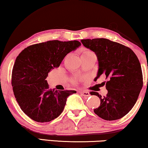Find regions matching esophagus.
I'll return each mask as SVG.
<instances>
[{"mask_svg":"<svg viewBox=\"0 0 148 148\" xmlns=\"http://www.w3.org/2000/svg\"><path fill=\"white\" fill-rule=\"evenodd\" d=\"M81 94L82 95V96H90V94L88 92H86V91H82V92H81Z\"/></svg>","mask_w":148,"mask_h":148,"instance_id":"obj_1","label":"esophagus"}]
</instances>
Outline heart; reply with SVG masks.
<instances>
[{
    "mask_svg": "<svg viewBox=\"0 0 148 148\" xmlns=\"http://www.w3.org/2000/svg\"><path fill=\"white\" fill-rule=\"evenodd\" d=\"M90 52V51H89V50H86V51L84 52H84Z\"/></svg>",
    "mask_w": 148,
    "mask_h": 148,
    "instance_id": "b5f03b06",
    "label": "heart"
}]
</instances>
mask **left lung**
<instances>
[{
    "label": "left lung",
    "instance_id": "1",
    "mask_svg": "<svg viewBox=\"0 0 148 148\" xmlns=\"http://www.w3.org/2000/svg\"><path fill=\"white\" fill-rule=\"evenodd\" d=\"M85 47L94 52L98 61L97 80L106 76L108 94L100 99V105L94 109L95 114L106 121L121 119L130 111L143 87V75L140 62L130 48L106 38L81 40Z\"/></svg>",
    "mask_w": 148,
    "mask_h": 148
}]
</instances>
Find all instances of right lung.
<instances>
[{"label":"right lung","instance_id":"right-lung-1","mask_svg":"<svg viewBox=\"0 0 148 148\" xmlns=\"http://www.w3.org/2000/svg\"><path fill=\"white\" fill-rule=\"evenodd\" d=\"M81 46L79 41L51 40L28 46L16 58L11 84L20 108L32 120L49 122L57 118L75 90L49 89L48 73L58 67L66 54Z\"/></svg>","mask_w":148,"mask_h":148}]
</instances>
